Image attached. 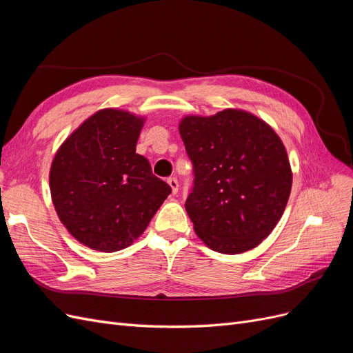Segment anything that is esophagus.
<instances>
[{"label":"esophagus","mask_w":353,"mask_h":353,"mask_svg":"<svg viewBox=\"0 0 353 353\" xmlns=\"http://www.w3.org/2000/svg\"><path fill=\"white\" fill-rule=\"evenodd\" d=\"M168 184L171 185V188H172V192H174V194H176V192H178V187H179V184H178V179H176V178H169V179H168Z\"/></svg>","instance_id":"obj_1"}]
</instances>
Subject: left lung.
<instances>
[{
    "mask_svg": "<svg viewBox=\"0 0 353 353\" xmlns=\"http://www.w3.org/2000/svg\"><path fill=\"white\" fill-rule=\"evenodd\" d=\"M192 162L185 210L205 245L222 254L257 247L285 212L292 171L282 140L263 119L241 109L181 119Z\"/></svg>",
    "mask_w": 353,
    "mask_h": 353,
    "instance_id": "left-lung-1",
    "label": "left lung"
}]
</instances>
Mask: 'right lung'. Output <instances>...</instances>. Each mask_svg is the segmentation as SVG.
I'll return each mask as SVG.
<instances>
[{
  "mask_svg": "<svg viewBox=\"0 0 353 353\" xmlns=\"http://www.w3.org/2000/svg\"><path fill=\"white\" fill-rule=\"evenodd\" d=\"M144 118L101 109L61 144L50 171L54 208L68 232L102 252L124 250L171 194L136 153Z\"/></svg>",
  "mask_w": 353,
  "mask_h": 353,
  "instance_id": "1",
  "label": "right lung"
}]
</instances>
